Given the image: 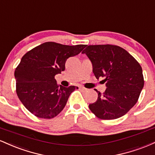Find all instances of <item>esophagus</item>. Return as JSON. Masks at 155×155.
<instances>
[{"mask_svg":"<svg viewBox=\"0 0 155 155\" xmlns=\"http://www.w3.org/2000/svg\"><path fill=\"white\" fill-rule=\"evenodd\" d=\"M79 90H81V91H83V92H86L87 90L86 88L83 87H79Z\"/></svg>","mask_w":155,"mask_h":155,"instance_id":"obj_1","label":"esophagus"}]
</instances>
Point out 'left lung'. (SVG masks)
Instances as JSON below:
<instances>
[{
    "label": "left lung",
    "mask_w": 155,
    "mask_h": 155,
    "mask_svg": "<svg viewBox=\"0 0 155 155\" xmlns=\"http://www.w3.org/2000/svg\"><path fill=\"white\" fill-rule=\"evenodd\" d=\"M92 64L96 79L104 78L106 90L97 91V101L89 105L101 120H115L124 116L138 100L144 84L142 68L123 48L111 44L89 45L82 51Z\"/></svg>",
    "instance_id": "8db88e82"
}]
</instances>
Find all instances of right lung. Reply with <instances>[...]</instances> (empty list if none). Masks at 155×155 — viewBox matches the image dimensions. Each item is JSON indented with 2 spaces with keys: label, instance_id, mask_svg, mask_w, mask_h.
<instances>
[{
  "label": "right lung",
  "instance_id": "add662e5",
  "mask_svg": "<svg viewBox=\"0 0 155 155\" xmlns=\"http://www.w3.org/2000/svg\"><path fill=\"white\" fill-rule=\"evenodd\" d=\"M86 45L45 42L30 50L16 68V92L24 106L38 118L51 119L66 105L77 87L58 85L54 76L65 71L68 58L79 54Z\"/></svg>",
  "mask_w": 155,
  "mask_h": 155
}]
</instances>
